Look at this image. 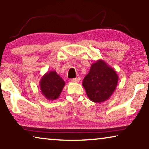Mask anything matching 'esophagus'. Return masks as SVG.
Listing matches in <instances>:
<instances>
[{
  "label": "esophagus",
  "mask_w": 149,
  "mask_h": 149,
  "mask_svg": "<svg viewBox=\"0 0 149 149\" xmlns=\"http://www.w3.org/2000/svg\"><path fill=\"white\" fill-rule=\"evenodd\" d=\"M79 81H80V78H79V77L71 79V81H72V83H78V82H79Z\"/></svg>",
  "instance_id": "1"
}]
</instances>
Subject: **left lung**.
I'll list each match as a JSON object with an SVG mask.
<instances>
[{
    "mask_svg": "<svg viewBox=\"0 0 149 149\" xmlns=\"http://www.w3.org/2000/svg\"><path fill=\"white\" fill-rule=\"evenodd\" d=\"M119 77L117 72L103 60L91 64L90 70L83 81V86L87 97L96 103L110 98L117 85Z\"/></svg>",
    "mask_w": 149,
    "mask_h": 149,
    "instance_id": "obj_1",
    "label": "left lung"
}]
</instances>
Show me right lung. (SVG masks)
Returning a JSON list of instances; mask_svg holds the SVG:
<instances>
[{"instance_id":"1","label":"right lung","mask_w":149,"mask_h":149,"mask_svg":"<svg viewBox=\"0 0 149 149\" xmlns=\"http://www.w3.org/2000/svg\"><path fill=\"white\" fill-rule=\"evenodd\" d=\"M65 84L66 83L62 77L55 70L46 72L39 82L42 94L51 101L58 98Z\"/></svg>"}]
</instances>
